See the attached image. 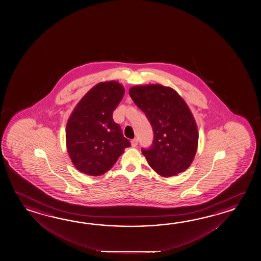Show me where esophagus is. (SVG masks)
Listing matches in <instances>:
<instances>
[{
    "label": "esophagus",
    "mask_w": 261,
    "mask_h": 261,
    "mask_svg": "<svg viewBox=\"0 0 261 261\" xmlns=\"http://www.w3.org/2000/svg\"><path fill=\"white\" fill-rule=\"evenodd\" d=\"M137 145H138V140H137V139H133V140H132V146L136 147Z\"/></svg>",
    "instance_id": "34e87169"
}]
</instances>
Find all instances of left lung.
I'll return each instance as SVG.
<instances>
[{"mask_svg": "<svg viewBox=\"0 0 261 261\" xmlns=\"http://www.w3.org/2000/svg\"><path fill=\"white\" fill-rule=\"evenodd\" d=\"M129 96L153 128V143L142 148L150 167L165 177L186 171L194 159L199 135L185 100L161 85L133 87Z\"/></svg>", "mask_w": 261, "mask_h": 261, "instance_id": "8db88e82", "label": "left lung"}]
</instances>
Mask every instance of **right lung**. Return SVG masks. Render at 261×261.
Segmentation results:
<instances>
[{
	"label": "right lung",
	"mask_w": 261,
	"mask_h": 261,
	"mask_svg": "<svg viewBox=\"0 0 261 261\" xmlns=\"http://www.w3.org/2000/svg\"><path fill=\"white\" fill-rule=\"evenodd\" d=\"M125 89L115 81L96 85L72 111L66 126V144L73 165L80 172L99 176L109 171L130 146L113 112Z\"/></svg>",
	"instance_id": "1"
}]
</instances>
